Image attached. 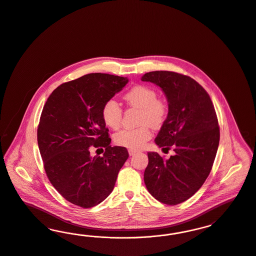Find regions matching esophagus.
<instances>
[{
	"instance_id": "obj_1",
	"label": "esophagus",
	"mask_w": 256,
	"mask_h": 256,
	"mask_svg": "<svg viewBox=\"0 0 256 256\" xmlns=\"http://www.w3.org/2000/svg\"><path fill=\"white\" fill-rule=\"evenodd\" d=\"M137 154V150H128V154L130 155V156H132V155H134V154Z\"/></svg>"
}]
</instances>
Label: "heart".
<instances>
[{
  "label": "heart",
  "instance_id": "b5f03b06",
  "mask_svg": "<svg viewBox=\"0 0 256 256\" xmlns=\"http://www.w3.org/2000/svg\"><path fill=\"white\" fill-rule=\"evenodd\" d=\"M124 100L130 106L140 110V124L137 128H124L114 135V142L132 150L142 148L152 138V128L162 126L166 118L168 108L166 102L158 99L155 90L148 86L138 84L124 93ZM123 112L119 104L110 99L104 104L102 118L104 123L112 130H117L122 122Z\"/></svg>",
  "mask_w": 256,
  "mask_h": 256
}]
</instances>
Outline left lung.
<instances>
[{"label": "left lung", "mask_w": 256, "mask_h": 256, "mask_svg": "<svg viewBox=\"0 0 256 256\" xmlns=\"http://www.w3.org/2000/svg\"><path fill=\"white\" fill-rule=\"evenodd\" d=\"M141 80L160 86L168 99V112L155 144L174 152L168 160L148 152L144 181L158 201L180 204L194 194L212 170L220 140L214 106L203 86L183 74L148 72Z\"/></svg>", "instance_id": "8db88e82"}]
</instances>
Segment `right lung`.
Instances as JSON below:
<instances>
[{"instance_id":"obj_1","label":"right lung","mask_w":256,"mask_h":256,"mask_svg":"<svg viewBox=\"0 0 256 256\" xmlns=\"http://www.w3.org/2000/svg\"><path fill=\"white\" fill-rule=\"evenodd\" d=\"M128 82L110 74H86L62 84L44 106L37 130L44 168L52 186L72 204L88 208L102 202L128 158L126 148L110 146L102 118L104 104ZM97 147L105 152L92 156Z\"/></svg>"}]
</instances>
